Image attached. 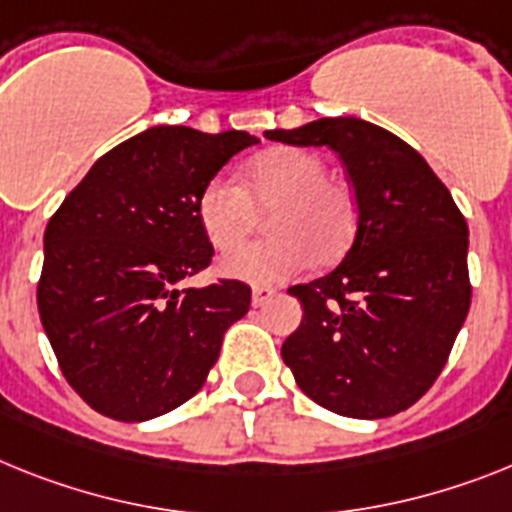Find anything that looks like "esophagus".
Wrapping results in <instances>:
<instances>
[{
    "mask_svg": "<svg viewBox=\"0 0 512 512\" xmlns=\"http://www.w3.org/2000/svg\"><path fill=\"white\" fill-rule=\"evenodd\" d=\"M273 296H276V289H270V286H255V289H252V307H263V304H268Z\"/></svg>",
    "mask_w": 512,
    "mask_h": 512,
    "instance_id": "esophagus-1",
    "label": "esophagus"
}]
</instances>
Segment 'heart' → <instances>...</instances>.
<instances>
[{
	"mask_svg": "<svg viewBox=\"0 0 512 512\" xmlns=\"http://www.w3.org/2000/svg\"><path fill=\"white\" fill-rule=\"evenodd\" d=\"M317 153L278 145L244 166V187L231 176H213L197 195V223L221 252L239 247L268 210L273 236L223 257L221 270L236 281L278 283L317 263H333L356 231V200L346 184L330 179Z\"/></svg>",
	"mask_w": 512,
	"mask_h": 512,
	"instance_id": "heart-1",
	"label": "heart"
}]
</instances>
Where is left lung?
Here are the masks:
<instances>
[{"label":"left lung","mask_w":512,"mask_h":512,"mask_svg":"<svg viewBox=\"0 0 512 512\" xmlns=\"http://www.w3.org/2000/svg\"><path fill=\"white\" fill-rule=\"evenodd\" d=\"M286 145H328L354 184V244L336 270L291 286L302 325L281 356L322 409L385 419L437 380L471 304L468 226L448 187L409 143L356 117L270 130Z\"/></svg>","instance_id":"1"}]
</instances>
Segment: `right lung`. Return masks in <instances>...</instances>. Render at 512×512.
Listing matches in <instances>:
<instances>
[{
  "instance_id": "right-lung-1",
  "label": "right lung",
  "mask_w": 512,
  "mask_h": 512,
  "mask_svg": "<svg viewBox=\"0 0 512 512\" xmlns=\"http://www.w3.org/2000/svg\"><path fill=\"white\" fill-rule=\"evenodd\" d=\"M257 143L158 124L98 158L51 216L38 312L62 375L98 414L148 422L190 401L247 315V283H179L213 257L197 195Z\"/></svg>"
}]
</instances>
